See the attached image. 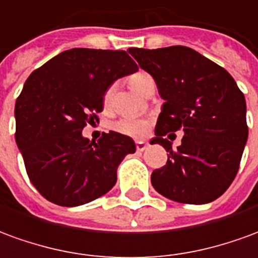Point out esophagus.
Listing matches in <instances>:
<instances>
[{
    "mask_svg": "<svg viewBox=\"0 0 258 258\" xmlns=\"http://www.w3.org/2000/svg\"><path fill=\"white\" fill-rule=\"evenodd\" d=\"M146 149H147V143H144V142H136V150L138 151H144Z\"/></svg>",
    "mask_w": 258,
    "mask_h": 258,
    "instance_id": "1",
    "label": "esophagus"
}]
</instances>
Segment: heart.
<instances>
[{
    "label": "heart",
    "mask_w": 258,
    "mask_h": 258,
    "mask_svg": "<svg viewBox=\"0 0 258 258\" xmlns=\"http://www.w3.org/2000/svg\"><path fill=\"white\" fill-rule=\"evenodd\" d=\"M129 82H131V86L135 91H138L139 94L143 96L146 90L154 86V79L150 76L149 74L146 72H138V74L132 75L129 78ZM111 94H112V87H109L108 90L105 91L104 94V101L108 103L109 98H111ZM112 129L115 132L120 133V135H125V136H129V138L140 139L143 138L144 135L147 133V129H149V123L147 120L139 119V118H132V116H125V118H120L119 120H116L112 123Z\"/></svg>",
    "instance_id": "b5f03b06"
}]
</instances>
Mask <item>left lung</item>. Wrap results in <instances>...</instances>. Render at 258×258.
I'll use <instances>...</instances> for the list:
<instances>
[{"label": "left lung", "instance_id": "obj_1", "mask_svg": "<svg viewBox=\"0 0 258 258\" xmlns=\"http://www.w3.org/2000/svg\"><path fill=\"white\" fill-rule=\"evenodd\" d=\"M127 51L164 100L150 144H161L169 154L151 173L153 187L173 202H214L236 176L247 142L243 93L224 68L189 47ZM178 130L185 135L173 149L165 136Z\"/></svg>", "mask_w": 258, "mask_h": 258}]
</instances>
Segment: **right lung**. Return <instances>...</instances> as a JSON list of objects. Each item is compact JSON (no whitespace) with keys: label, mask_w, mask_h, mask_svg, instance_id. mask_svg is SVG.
<instances>
[{"label":"right lung","mask_w":258,"mask_h":258,"mask_svg":"<svg viewBox=\"0 0 258 258\" xmlns=\"http://www.w3.org/2000/svg\"><path fill=\"white\" fill-rule=\"evenodd\" d=\"M138 71L125 51L72 48L27 78L15 139L30 182L48 202L76 207L114 187L119 164L136 151L133 139L111 131L90 142L82 131L98 119L109 86Z\"/></svg>","instance_id":"1"}]
</instances>
